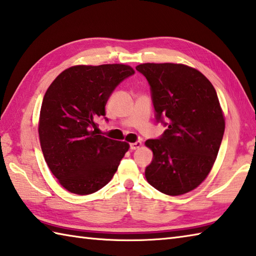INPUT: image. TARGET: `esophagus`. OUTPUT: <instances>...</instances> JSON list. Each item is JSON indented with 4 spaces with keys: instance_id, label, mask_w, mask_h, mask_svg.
Masks as SVG:
<instances>
[{
    "instance_id": "esophagus-1",
    "label": "esophagus",
    "mask_w": 256,
    "mask_h": 256,
    "mask_svg": "<svg viewBox=\"0 0 256 256\" xmlns=\"http://www.w3.org/2000/svg\"><path fill=\"white\" fill-rule=\"evenodd\" d=\"M141 145H142V143L138 141V142H135V143L130 144V148H131V150H136V148H141Z\"/></svg>"
}]
</instances>
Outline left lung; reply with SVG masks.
Instances as JSON below:
<instances>
[{
    "label": "left lung",
    "mask_w": 256,
    "mask_h": 256,
    "mask_svg": "<svg viewBox=\"0 0 256 256\" xmlns=\"http://www.w3.org/2000/svg\"><path fill=\"white\" fill-rule=\"evenodd\" d=\"M135 68L151 85L156 120L168 125L161 138L145 142L153 152L146 181L171 196L191 192L208 178L221 146L225 118L218 94L205 75L185 64Z\"/></svg>",
    "instance_id": "8db88e82"
}]
</instances>
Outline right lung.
<instances>
[{
	"label": "right lung",
	"mask_w": 256,
	"mask_h": 256,
	"mask_svg": "<svg viewBox=\"0 0 256 256\" xmlns=\"http://www.w3.org/2000/svg\"><path fill=\"white\" fill-rule=\"evenodd\" d=\"M134 72L125 64L74 65L48 86L40 111V143L50 171L68 192L98 191L111 181L128 151V143L92 128L106 114L113 90Z\"/></svg>",
	"instance_id": "obj_1"
}]
</instances>
